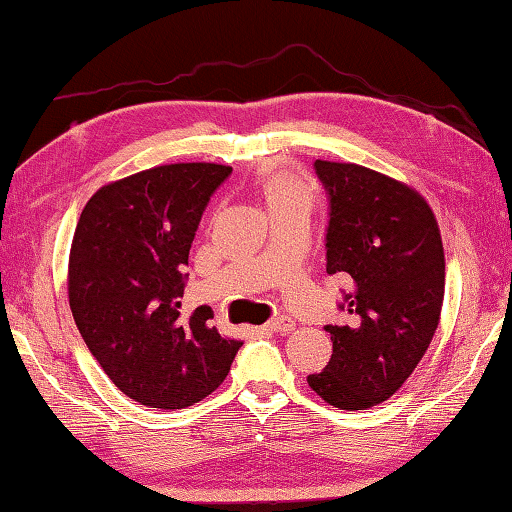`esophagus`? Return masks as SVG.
<instances>
[{
    "label": "esophagus",
    "mask_w": 512,
    "mask_h": 512,
    "mask_svg": "<svg viewBox=\"0 0 512 512\" xmlns=\"http://www.w3.org/2000/svg\"><path fill=\"white\" fill-rule=\"evenodd\" d=\"M266 330L277 332V334H288L295 330V321H292L290 317H277V319L266 323Z\"/></svg>",
    "instance_id": "1"
}]
</instances>
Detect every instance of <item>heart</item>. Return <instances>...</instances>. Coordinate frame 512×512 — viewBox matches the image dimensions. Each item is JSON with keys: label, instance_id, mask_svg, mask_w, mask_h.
<instances>
[{"label": "heart", "instance_id": "heart-1", "mask_svg": "<svg viewBox=\"0 0 512 512\" xmlns=\"http://www.w3.org/2000/svg\"><path fill=\"white\" fill-rule=\"evenodd\" d=\"M262 195L270 215L312 209L314 191L301 173L292 169H275L262 180Z\"/></svg>", "mask_w": 512, "mask_h": 512}]
</instances>
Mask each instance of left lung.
Here are the masks:
<instances>
[{
    "instance_id": "obj_1",
    "label": "left lung",
    "mask_w": 512,
    "mask_h": 512,
    "mask_svg": "<svg viewBox=\"0 0 512 512\" xmlns=\"http://www.w3.org/2000/svg\"><path fill=\"white\" fill-rule=\"evenodd\" d=\"M328 193L325 270L343 277L341 325H325L332 358L308 385L358 411L394 396L436 334L444 299L438 222L407 184L352 162L317 160Z\"/></svg>"
}]
</instances>
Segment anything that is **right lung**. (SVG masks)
Returning <instances> with one entry per match:
<instances>
[{
    "mask_svg": "<svg viewBox=\"0 0 512 512\" xmlns=\"http://www.w3.org/2000/svg\"><path fill=\"white\" fill-rule=\"evenodd\" d=\"M231 167L180 162L96 191L76 224L68 292L76 328L125 396L184 409L222 385L242 341L222 339L209 306L184 312L189 250Z\"/></svg>",
    "mask_w": 512,
    "mask_h": 512,
    "instance_id": "obj_1",
    "label": "right lung"
}]
</instances>
